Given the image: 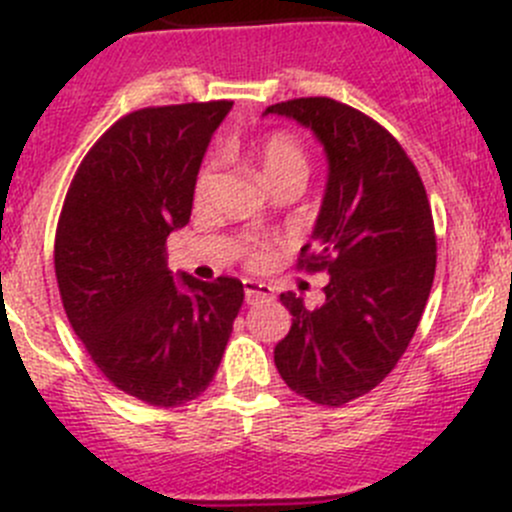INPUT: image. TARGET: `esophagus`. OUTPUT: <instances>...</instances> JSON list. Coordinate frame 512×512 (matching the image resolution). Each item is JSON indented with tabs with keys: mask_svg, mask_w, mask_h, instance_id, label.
<instances>
[{
	"mask_svg": "<svg viewBox=\"0 0 512 512\" xmlns=\"http://www.w3.org/2000/svg\"><path fill=\"white\" fill-rule=\"evenodd\" d=\"M272 287L265 285V282H255V280H245V302L247 304H257L262 299H272Z\"/></svg>",
	"mask_w": 512,
	"mask_h": 512,
	"instance_id": "34e87169",
	"label": "esophagus"
}]
</instances>
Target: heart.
<instances>
[{
    "label": "heart",
    "instance_id": "heart-1",
    "mask_svg": "<svg viewBox=\"0 0 512 512\" xmlns=\"http://www.w3.org/2000/svg\"><path fill=\"white\" fill-rule=\"evenodd\" d=\"M257 168H260L262 178L267 180L270 188L285 183L289 178H304L309 173V158L304 153L302 143L292 136V133L275 131L270 136L262 138L260 148H257ZM215 180V163L210 160L203 170L198 173L195 180V203H205L210 195ZM267 252L265 250H252L250 262L252 265H265Z\"/></svg>",
    "mask_w": 512,
    "mask_h": 512
}]
</instances>
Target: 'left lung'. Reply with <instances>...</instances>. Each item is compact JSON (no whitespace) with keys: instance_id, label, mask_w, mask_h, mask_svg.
Masks as SVG:
<instances>
[{"instance_id":"8db88e82","label":"left lung","mask_w":512,"mask_h":512,"mask_svg":"<svg viewBox=\"0 0 512 512\" xmlns=\"http://www.w3.org/2000/svg\"><path fill=\"white\" fill-rule=\"evenodd\" d=\"M265 113L312 128L329 160L327 190L299 267L327 272L322 307L280 294L292 329L275 347L285 384L322 406L379 386L414 337L436 275V230L416 165L384 126L327 96Z\"/></svg>"}]
</instances>
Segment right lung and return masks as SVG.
<instances>
[{"mask_svg":"<svg viewBox=\"0 0 512 512\" xmlns=\"http://www.w3.org/2000/svg\"><path fill=\"white\" fill-rule=\"evenodd\" d=\"M230 108L180 103L118 118L81 160L56 225V282L76 337L116 389L160 409L208 389L245 299L235 277L175 282L165 257Z\"/></svg>","mask_w":512,"mask_h":512,"instance_id":"right-lung-1","label":"right lung"}]
</instances>
